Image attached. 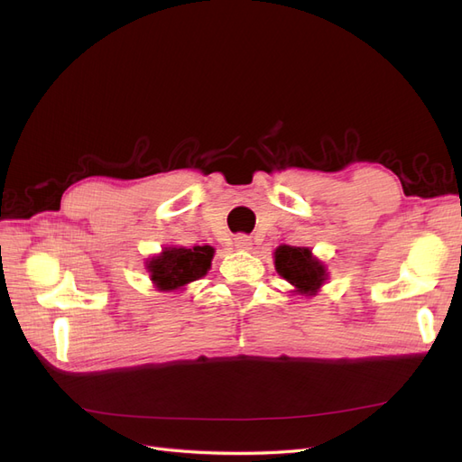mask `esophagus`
Returning <instances> with one entry per match:
<instances>
[{
  "label": "esophagus",
  "instance_id": "esophagus-1",
  "mask_svg": "<svg viewBox=\"0 0 462 462\" xmlns=\"http://www.w3.org/2000/svg\"><path fill=\"white\" fill-rule=\"evenodd\" d=\"M250 236H246V235H236L235 236V248H238V250H248L250 248Z\"/></svg>",
  "mask_w": 462,
  "mask_h": 462
}]
</instances>
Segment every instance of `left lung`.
Listing matches in <instances>:
<instances>
[{
	"label": "left lung",
	"instance_id": "obj_1",
	"mask_svg": "<svg viewBox=\"0 0 462 462\" xmlns=\"http://www.w3.org/2000/svg\"><path fill=\"white\" fill-rule=\"evenodd\" d=\"M275 269L294 286V292L306 296H313L328 277L325 265L306 246L281 245L275 250Z\"/></svg>",
	"mask_w": 462,
	"mask_h": 462
}]
</instances>
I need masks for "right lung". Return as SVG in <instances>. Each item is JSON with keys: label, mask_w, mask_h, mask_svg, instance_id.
I'll return each instance as SVG.
<instances>
[{"label": "right lung", "mask_w": 462, "mask_h": 462, "mask_svg": "<svg viewBox=\"0 0 462 462\" xmlns=\"http://www.w3.org/2000/svg\"><path fill=\"white\" fill-rule=\"evenodd\" d=\"M214 258L212 246H193V248H164L161 256H154L147 262L151 281L158 291L170 292L183 289L185 284L193 282L208 273Z\"/></svg>", "instance_id": "right-lung-1"}]
</instances>
